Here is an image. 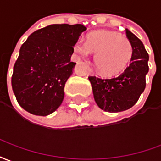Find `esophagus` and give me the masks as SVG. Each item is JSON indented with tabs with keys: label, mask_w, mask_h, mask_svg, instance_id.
Returning <instances> with one entry per match:
<instances>
[{
	"label": "esophagus",
	"mask_w": 161,
	"mask_h": 161,
	"mask_svg": "<svg viewBox=\"0 0 161 161\" xmlns=\"http://www.w3.org/2000/svg\"><path fill=\"white\" fill-rule=\"evenodd\" d=\"M89 75H92V70H89Z\"/></svg>",
	"instance_id": "esophagus-1"
}]
</instances>
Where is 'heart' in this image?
<instances>
[{
	"label": "heart",
	"mask_w": 161,
	"mask_h": 161,
	"mask_svg": "<svg viewBox=\"0 0 161 161\" xmlns=\"http://www.w3.org/2000/svg\"><path fill=\"white\" fill-rule=\"evenodd\" d=\"M74 52L86 59L96 53L94 62L98 70L106 75H113L130 62L132 46L129 39L115 31H97L87 35L86 42L77 41Z\"/></svg>",
	"instance_id": "heart-1"
}]
</instances>
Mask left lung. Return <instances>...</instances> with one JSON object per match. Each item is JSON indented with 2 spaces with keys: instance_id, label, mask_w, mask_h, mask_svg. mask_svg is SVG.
<instances>
[{
  "instance_id": "8db88e82",
  "label": "left lung",
  "mask_w": 161,
  "mask_h": 161,
  "mask_svg": "<svg viewBox=\"0 0 161 161\" xmlns=\"http://www.w3.org/2000/svg\"><path fill=\"white\" fill-rule=\"evenodd\" d=\"M125 31L132 46L129 67L119 75L110 79L88 77L96 104L108 112H119L131 108L146 87L149 56L142 42L130 30Z\"/></svg>"
}]
</instances>
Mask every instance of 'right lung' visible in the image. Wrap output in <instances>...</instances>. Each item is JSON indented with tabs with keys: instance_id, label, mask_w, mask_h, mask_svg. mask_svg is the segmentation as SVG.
Listing matches in <instances>:
<instances>
[{
	"instance_id": "1",
	"label": "right lung",
	"mask_w": 161,
	"mask_h": 161,
	"mask_svg": "<svg viewBox=\"0 0 161 161\" xmlns=\"http://www.w3.org/2000/svg\"><path fill=\"white\" fill-rule=\"evenodd\" d=\"M86 30L80 24L50 25L34 31L22 44L12 87L25 111L48 116L61 105L64 86L76 64L70 61L73 47Z\"/></svg>"
}]
</instances>
